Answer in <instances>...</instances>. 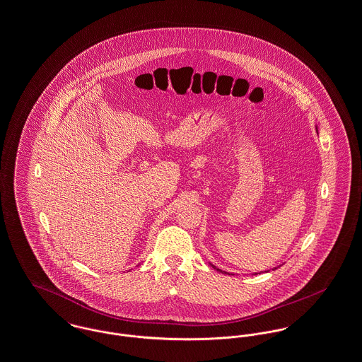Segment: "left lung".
I'll use <instances>...</instances> for the list:
<instances>
[{"mask_svg": "<svg viewBox=\"0 0 362 362\" xmlns=\"http://www.w3.org/2000/svg\"><path fill=\"white\" fill-rule=\"evenodd\" d=\"M213 268H214V267H213ZM218 271H220V269H218Z\"/></svg>", "mask_w": 362, "mask_h": 362, "instance_id": "8db88e82", "label": "left lung"}]
</instances>
